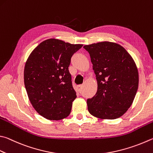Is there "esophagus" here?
Wrapping results in <instances>:
<instances>
[{
	"label": "esophagus",
	"instance_id": "1",
	"mask_svg": "<svg viewBox=\"0 0 153 153\" xmlns=\"http://www.w3.org/2000/svg\"><path fill=\"white\" fill-rule=\"evenodd\" d=\"M82 87H83V85H79L77 86V91H81L82 90Z\"/></svg>",
	"mask_w": 153,
	"mask_h": 153
}]
</instances>
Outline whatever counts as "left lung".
<instances>
[{"mask_svg": "<svg viewBox=\"0 0 153 153\" xmlns=\"http://www.w3.org/2000/svg\"><path fill=\"white\" fill-rule=\"evenodd\" d=\"M93 64L98 90L87 100L89 112L101 119L118 118L132 105L138 86V72L123 47L104 41L84 45Z\"/></svg>", "mask_w": 153, "mask_h": 153, "instance_id": "obj_1", "label": "left lung"}]
</instances>
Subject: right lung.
<instances>
[{"instance_id": "right-lung-1", "label": "right lung", "mask_w": 153, "mask_h": 153, "mask_svg": "<svg viewBox=\"0 0 153 153\" xmlns=\"http://www.w3.org/2000/svg\"><path fill=\"white\" fill-rule=\"evenodd\" d=\"M82 46L49 39L27 60L24 83L27 95L35 110L46 119L59 120L71 112L77 96L68 68L72 55Z\"/></svg>"}]
</instances>
